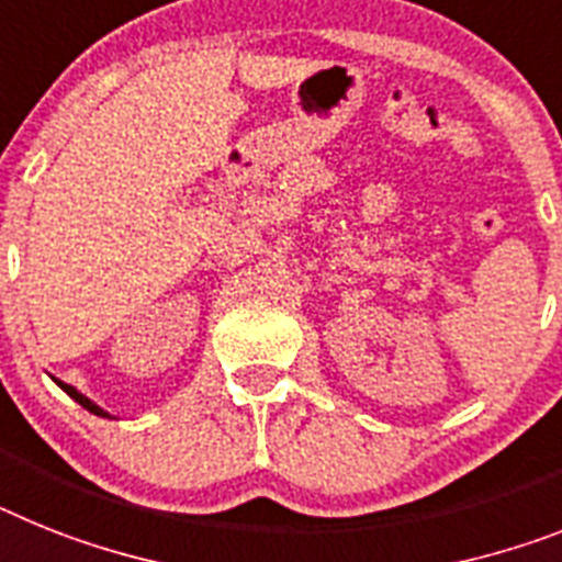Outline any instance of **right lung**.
<instances>
[{
    "mask_svg": "<svg viewBox=\"0 0 562 562\" xmlns=\"http://www.w3.org/2000/svg\"><path fill=\"white\" fill-rule=\"evenodd\" d=\"M54 380H56V376H54ZM56 385H59V389H63L65 394H68V397H74V400H77V403L82 405V408H88V412H91V414H97V417H111V414H108V412H102V408H99V405L93 403V400H88V397H85V394H79V391L74 389V385L63 383V380H56Z\"/></svg>",
    "mask_w": 562,
    "mask_h": 562,
    "instance_id": "add662e5",
    "label": "right lung"
}]
</instances>
